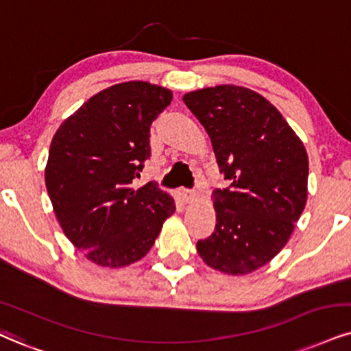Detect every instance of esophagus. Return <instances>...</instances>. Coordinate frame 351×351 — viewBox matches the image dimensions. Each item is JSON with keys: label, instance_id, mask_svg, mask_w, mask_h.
I'll use <instances>...</instances> for the list:
<instances>
[{"label": "esophagus", "instance_id": "obj_1", "mask_svg": "<svg viewBox=\"0 0 351 351\" xmlns=\"http://www.w3.org/2000/svg\"><path fill=\"white\" fill-rule=\"evenodd\" d=\"M176 195L182 203H190L193 200V198H195V193H193L192 190H189V189H179L176 192Z\"/></svg>", "mask_w": 351, "mask_h": 351}]
</instances>
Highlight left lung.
<instances>
[{
  "label": "left lung",
  "mask_w": 351,
  "mask_h": 351,
  "mask_svg": "<svg viewBox=\"0 0 351 351\" xmlns=\"http://www.w3.org/2000/svg\"><path fill=\"white\" fill-rule=\"evenodd\" d=\"M185 106L208 133L226 189L213 192L216 224L197 250L206 265L244 275L285 247L308 197V154L283 115L241 86L189 93Z\"/></svg>",
  "instance_id": "left-lung-1"
}]
</instances>
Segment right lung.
Listing matches in <instances>:
<instances>
[{"label": "right lung", "mask_w": 351, "mask_h": 351, "mask_svg": "<svg viewBox=\"0 0 351 351\" xmlns=\"http://www.w3.org/2000/svg\"><path fill=\"white\" fill-rule=\"evenodd\" d=\"M172 101L161 86L130 81L90 97L56 130L45 169L47 192L63 232L89 261L125 267L153 247L174 198L148 182L149 128Z\"/></svg>", "instance_id": "1"}]
</instances>
